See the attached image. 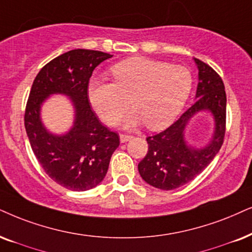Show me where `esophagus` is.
<instances>
[{"label":"esophagus","instance_id":"esophagus-1","mask_svg":"<svg viewBox=\"0 0 252 252\" xmlns=\"http://www.w3.org/2000/svg\"><path fill=\"white\" fill-rule=\"evenodd\" d=\"M130 139H132V136H131V135H126V133H121V135H120V141H121V143L129 142Z\"/></svg>","mask_w":252,"mask_h":252}]
</instances>
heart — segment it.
Here are the masks:
<instances>
[{"label":"heart","instance_id":"obj_1","mask_svg":"<svg viewBox=\"0 0 252 252\" xmlns=\"http://www.w3.org/2000/svg\"><path fill=\"white\" fill-rule=\"evenodd\" d=\"M110 72L115 82L92 79L88 85L89 102L108 126L120 122L130 97L135 109L124 119L126 128L145 122L149 129H164L176 121L192 93L193 76L185 66L133 57Z\"/></svg>","mask_w":252,"mask_h":252}]
</instances>
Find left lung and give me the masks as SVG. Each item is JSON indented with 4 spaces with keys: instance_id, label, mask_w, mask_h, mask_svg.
I'll list each match as a JSON object with an SVG mask.
<instances>
[{
    "instance_id": "obj_1",
    "label": "left lung",
    "mask_w": 252,
    "mask_h": 252,
    "mask_svg": "<svg viewBox=\"0 0 252 252\" xmlns=\"http://www.w3.org/2000/svg\"><path fill=\"white\" fill-rule=\"evenodd\" d=\"M199 69L196 101L164 131L149 136L148 154L139 161L143 180L156 189L171 190L192 181L218 155L225 133L227 95L221 76L201 60L194 58ZM202 110L215 117V133L203 148H193L184 141V129L190 119Z\"/></svg>"
}]
</instances>
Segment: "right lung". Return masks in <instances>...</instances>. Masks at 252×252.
Returning a JSON list of instances; mask_svg holds the SVG:
<instances>
[{
    "instance_id": "add662e5",
    "label": "right lung",
    "mask_w": 252,
    "mask_h": 252,
    "mask_svg": "<svg viewBox=\"0 0 252 252\" xmlns=\"http://www.w3.org/2000/svg\"><path fill=\"white\" fill-rule=\"evenodd\" d=\"M111 57L94 50L68 51L40 69L29 94L24 126L31 149L51 179L75 192L94 189L103 180L120 145L119 135L98 121L88 100L92 73ZM52 94H66L75 106V123L65 135L49 133L40 120L41 104Z\"/></svg>"
}]
</instances>
